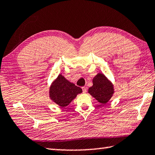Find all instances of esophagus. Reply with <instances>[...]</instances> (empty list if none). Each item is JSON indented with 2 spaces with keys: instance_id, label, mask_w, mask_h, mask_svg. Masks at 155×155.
<instances>
[{
  "instance_id": "1",
  "label": "esophagus",
  "mask_w": 155,
  "mask_h": 155,
  "mask_svg": "<svg viewBox=\"0 0 155 155\" xmlns=\"http://www.w3.org/2000/svg\"><path fill=\"white\" fill-rule=\"evenodd\" d=\"M82 91H83V93H86V91H87V88H86V87H82Z\"/></svg>"
}]
</instances>
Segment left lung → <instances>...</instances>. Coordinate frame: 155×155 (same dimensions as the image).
I'll list each match as a JSON object with an SVG mask.
<instances>
[{"label":"left lung","mask_w":155,"mask_h":155,"mask_svg":"<svg viewBox=\"0 0 155 155\" xmlns=\"http://www.w3.org/2000/svg\"><path fill=\"white\" fill-rule=\"evenodd\" d=\"M93 85L88 89V93L100 104H105L112 97L114 87L107 78L102 73H98L93 80Z\"/></svg>","instance_id":"1"}]
</instances>
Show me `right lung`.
<instances>
[{"instance_id": "right-lung-1", "label": "right lung", "mask_w": 155, "mask_h": 155, "mask_svg": "<svg viewBox=\"0 0 155 155\" xmlns=\"http://www.w3.org/2000/svg\"><path fill=\"white\" fill-rule=\"evenodd\" d=\"M82 92V88L69 82L62 75H59L50 86V97L56 104L64 107L69 105L78 94Z\"/></svg>"}]
</instances>
